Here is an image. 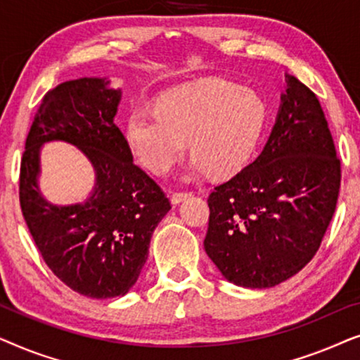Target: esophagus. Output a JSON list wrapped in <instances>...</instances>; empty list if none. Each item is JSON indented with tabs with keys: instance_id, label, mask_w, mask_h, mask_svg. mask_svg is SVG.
<instances>
[{
	"instance_id": "1",
	"label": "esophagus",
	"mask_w": 360,
	"mask_h": 360,
	"mask_svg": "<svg viewBox=\"0 0 360 360\" xmlns=\"http://www.w3.org/2000/svg\"><path fill=\"white\" fill-rule=\"evenodd\" d=\"M190 196H191V193H174L170 196V201H172V205H179L184 200L190 198Z\"/></svg>"
}]
</instances>
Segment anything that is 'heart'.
Returning <instances> with one entry per match:
<instances>
[{
    "label": "heart",
    "mask_w": 360,
    "mask_h": 360,
    "mask_svg": "<svg viewBox=\"0 0 360 360\" xmlns=\"http://www.w3.org/2000/svg\"><path fill=\"white\" fill-rule=\"evenodd\" d=\"M265 116L264 103L254 91L206 82L167 93L157 111L136 110L124 136L132 154L157 175L176 164L190 141V175L208 170L226 176L248 165L264 132Z\"/></svg>",
    "instance_id": "obj_1"
}]
</instances>
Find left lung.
Returning <instances> with one entry per match:
<instances>
[{
  "mask_svg": "<svg viewBox=\"0 0 360 360\" xmlns=\"http://www.w3.org/2000/svg\"><path fill=\"white\" fill-rule=\"evenodd\" d=\"M264 150L208 198L205 250L228 282L270 288L314 257L336 211L341 162L314 93L285 73Z\"/></svg>",
  "mask_w": 360,
  "mask_h": 360,
  "instance_id": "1",
  "label": "left lung"
}]
</instances>
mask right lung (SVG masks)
Here are the masks:
<instances>
[{
  "label": "right lung",
  "mask_w": 360,
  "mask_h": 360,
  "mask_svg": "<svg viewBox=\"0 0 360 360\" xmlns=\"http://www.w3.org/2000/svg\"><path fill=\"white\" fill-rule=\"evenodd\" d=\"M121 96L100 77L52 88L27 134L19 176L22 216L42 259L73 292L98 300L124 297L134 287L152 234L170 210L115 124ZM56 140L75 145L92 164L96 184L86 200L56 205L41 195L40 149Z\"/></svg>",
  "instance_id": "1"
}]
</instances>
